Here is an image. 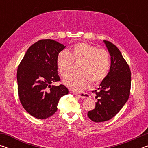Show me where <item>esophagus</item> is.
I'll return each instance as SVG.
<instances>
[{
  "label": "esophagus",
  "instance_id": "obj_1",
  "mask_svg": "<svg viewBox=\"0 0 148 148\" xmlns=\"http://www.w3.org/2000/svg\"><path fill=\"white\" fill-rule=\"evenodd\" d=\"M74 95L82 99L89 98L90 97V95L88 93H86V92H75Z\"/></svg>",
  "mask_w": 148,
  "mask_h": 148
}]
</instances>
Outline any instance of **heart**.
Returning <instances> with one entry per match:
<instances>
[{
  "instance_id": "obj_1",
  "label": "heart",
  "mask_w": 148,
  "mask_h": 148,
  "mask_svg": "<svg viewBox=\"0 0 148 148\" xmlns=\"http://www.w3.org/2000/svg\"><path fill=\"white\" fill-rule=\"evenodd\" d=\"M73 61L81 62L79 73L72 74L63 80V84L74 91H82L104 80L110 71V56L106 49H98L87 43L75 44L71 51L62 50L57 55V66L60 74L66 77L71 73Z\"/></svg>"
}]
</instances>
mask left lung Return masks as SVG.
<instances>
[{
	"mask_svg": "<svg viewBox=\"0 0 148 148\" xmlns=\"http://www.w3.org/2000/svg\"><path fill=\"white\" fill-rule=\"evenodd\" d=\"M103 42L111 57L110 71L98 91H95L98 98L95 109L87 113L97 123L108 121L118 113L129 99L131 84V71L119 49L110 42Z\"/></svg>",
	"mask_w": 148,
	"mask_h": 148,
	"instance_id": "1",
	"label": "left lung"
}]
</instances>
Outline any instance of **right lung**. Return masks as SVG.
Masks as SVG:
<instances>
[{
    "instance_id": "1",
    "label": "right lung",
    "mask_w": 148,
    "mask_h": 148,
    "mask_svg": "<svg viewBox=\"0 0 148 148\" xmlns=\"http://www.w3.org/2000/svg\"><path fill=\"white\" fill-rule=\"evenodd\" d=\"M66 46L51 39L39 40L29 47L17 72V89L25 110L39 119L48 118L57 110L59 99L69 93L59 81L57 57Z\"/></svg>"
}]
</instances>
